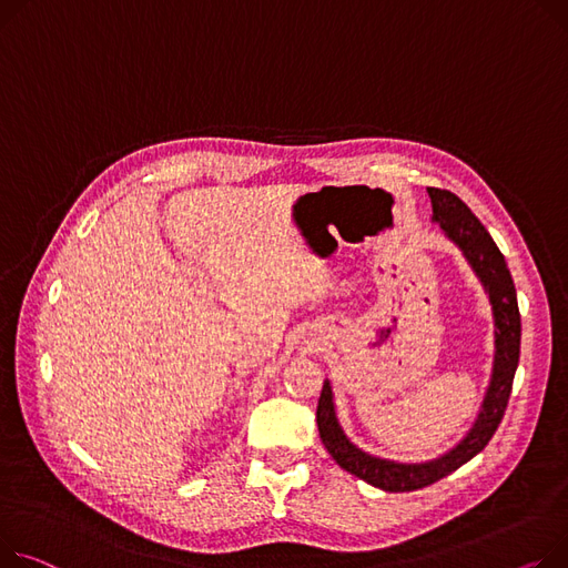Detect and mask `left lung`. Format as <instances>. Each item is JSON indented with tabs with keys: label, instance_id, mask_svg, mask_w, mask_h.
<instances>
[{
	"label": "left lung",
	"instance_id": "left-lung-1",
	"mask_svg": "<svg viewBox=\"0 0 568 568\" xmlns=\"http://www.w3.org/2000/svg\"><path fill=\"white\" fill-rule=\"evenodd\" d=\"M427 192L432 199L434 221H438L443 233L464 251L470 267L475 270V274L479 276L488 292L496 320V361L494 374H490V386L486 390L481 410L473 429L457 447H452L447 455L429 464H395L365 455V452L349 443L345 432L339 429L333 408L331 384L324 382L317 402V427L328 455L335 459L339 468H345L347 473L365 479L376 488L393 490V494L425 488L443 479L445 475L455 473L475 455H479L488 445V440L494 438L507 410L514 374L520 356V313L516 301V287L505 255L496 246L494 237L488 235L481 221L470 212V207L459 196L447 192V189L436 186H427Z\"/></svg>",
	"mask_w": 568,
	"mask_h": 568
}]
</instances>
